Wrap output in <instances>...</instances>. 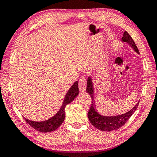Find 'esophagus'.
<instances>
[{
  "mask_svg": "<svg viewBox=\"0 0 157 157\" xmlns=\"http://www.w3.org/2000/svg\"><path fill=\"white\" fill-rule=\"evenodd\" d=\"M86 87V79L85 76H82L79 81V89L81 91H84Z\"/></svg>",
  "mask_w": 157,
  "mask_h": 157,
  "instance_id": "obj_1",
  "label": "esophagus"
}]
</instances>
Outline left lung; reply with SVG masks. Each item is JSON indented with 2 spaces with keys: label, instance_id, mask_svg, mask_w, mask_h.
I'll return each instance as SVG.
<instances>
[{
  "label": "left lung",
  "instance_id": "8db88e82",
  "mask_svg": "<svg viewBox=\"0 0 157 157\" xmlns=\"http://www.w3.org/2000/svg\"><path fill=\"white\" fill-rule=\"evenodd\" d=\"M122 41L123 42H127L129 44L132 48L134 49L135 51L139 54V50L138 49L135 42L133 40L132 36L129 35L127 32H124L123 36L122 37ZM86 91L90 95L91 98L92 103L90 107V109L88 112V118L91 123L97 129L101 130V131H106L109 132L113 131V130H116L119 129L124 124L127 123V121L129 120L130 117L132 116V114L134 113V111L139 106V102L135 105V107L130 110L128 112H127L124 114H122L120 116H102L98 113L95 111V101L94 97V86H93V82L91 78H88L87 80V86H86Z\"/></svg>",
  "mask_w": 157,
  "mask_h": 157
}]
</instances>
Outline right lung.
Returning a JSON list of instances; mask_svg holds the SVG:
<instances>
[{"label": "right lung", "mask_w": 157, "mask_h": 157, "mask_svg": "<svg viewBox=\"0 0 157 157\" xmlns=\"http://www.w3.org/2000/svg\"><path fill=\"white\" fill-rule=\"evenodd\" d=\"M79 94L78 82H75L68 90L63 100V105L59 111L51 118L42 122H35L29 121L25 118V121L35 130L40 132H50L55 131L58 127H60L65 119V107L66 106L71 103L75 99Z\"/></svg>", "instance_id": "right-lung-1"}]
</instances>
